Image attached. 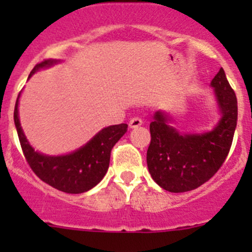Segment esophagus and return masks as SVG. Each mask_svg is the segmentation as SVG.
Instances as JSON below:
<instances>
[{
  "label": "esophagus",
  "instance_id": "34e87169",
  "mask_svg": "<svg viewBox=\"0 0 252 252\" xmlns=\"http://www.w3.org/2000/svg\"><path fill=\"white\" fill-rule=\"evenodd\" d=\"M142 124V121L139 117H134V118L130 119V122H129V126H130L131 129L133 128H138V126H140Z\"/></svg>",
  "mask_w": 252,
  "mask_h": 252
}]
</instances>
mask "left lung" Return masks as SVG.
I'll return each mask as SVG.
<instances>
[{"label": "left lung", "instance_id": "8db88e82", "mask_svg": "<svg viewBox=\"0 0 252 252\" xmlns=\"http://www.w3.org/2000/svg\"><path fill=\"white\" fill-rule=\"evenodd\" d=\"M222 118L213 130L180 134L158 111L150 123L147 168L152 179L171 192L194 190L210 180L229 154L238 121V101L223 68L211 81Z\"/></svg>", "mask_w": 252, "mask_h": 252}]
</instances>
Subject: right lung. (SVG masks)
Returning a JSON list of instances; mask_svg holds the SVG:
<instances>
[{"mask_svg":"<svg viewBox=\"0 0 252 252\" xmlns=\"http://www.w3.org/2000/svg\"><path fill=\"white\" fill-rule=\"evenodd\" d=\"M57 61L45 60L37 63L29 78L40 68L50 67ZM18 101L14 107V124L23 154L35 174L55 189L68 194H81L93 189L102 180L110 166L111 151L116 142L126 133L124 123L103 128L83 147L63 156H46L35 151L25 138L18 116Z\"/></svg>","mask_w":252,"mask_h":252,"instance_id":"right-lung-1","label":"right lung"}]
</instances>
